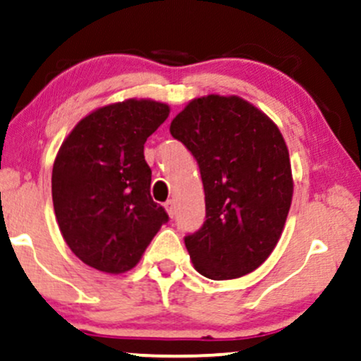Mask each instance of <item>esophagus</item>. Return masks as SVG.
<instances>
[{
	"instance_id": "obj_1",
	"label": "esophagus",
	"mask_w": 361,
	"mask_h": 361,
	"mask_svg": "<svg viewBox=\"0 0 361 361\" xmlns=\"http://www.w3.org/2000/svg\"><path fill=\"white\" fill-rule=\"evenodd\" d=\"M164 210H166L169 217H175V214H176V202L175 200H168L166 204H164Z\"/></svg>"
}]
</instances>
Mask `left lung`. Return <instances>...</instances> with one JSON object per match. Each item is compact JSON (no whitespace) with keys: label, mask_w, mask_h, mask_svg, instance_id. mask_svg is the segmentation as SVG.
Returning <instances> with one entry per match:
<instances>
[{"label":"left lung","mask_w":361,"mask_h":361,"mask_svg":"<svg viewBox=\"0 0 361 361\" xmlns=\"http://www.w3.org/2000/svg\"><path fill=\"white\" fill-rule=\"evenodd\" d=\"M169 132L200 166L207 221L185 244L200 275L233 280L275 250L292 205L288 147L276 123L241 97L188 102Z\"/></svg>","instance_id":"left-lung-1"}]
</instances>
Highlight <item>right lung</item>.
Here are the masks:
<instances>
[{
  "label": "right lung",
  "instance_id": "1",
  "mask_svg": "<svg viewBox=\"0 0 361 361\" xmlns=\"http://www.w3.org/2000/svg\"><path fill=\"white\" fill-rule=\"evenodd\" d=\"M168 115V103L151 98L109 103L81 118L57 151V224L69 250L94 270H132L168 221L149 192L144 159V144Z\"/></svg>",
  "mask_w": 361,
  "mask_h": 361
}]
</instances>
